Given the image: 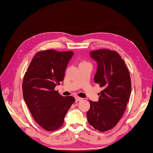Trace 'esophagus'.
Segmentation results:
<instances>
[{"label":"esophagus","mask_w":153,"mask_h":153,"mask_svg":"<svg viewBox=\"0 0 153 153\" xmlns=\"http://www.w3.org/2000/svg\"><path fill=\"white\" fill-rule=\"evenodd\" d=\"M75 99H76V101H80V100H82L83 99L81 98V97H76Z\"/></svg>","instance_id":"34e87169"}]
</instances>
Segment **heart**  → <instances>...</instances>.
Segmentation results:
<instances>
[{
	"instance_id": "obj_1",
	"label": "heart",
	"mask_w": 153,
	"mask_h": 153,
	"mask_svg": "<svg viewBox=\"0 0 153 153\" xmlns=\"http://www.w3.org/2000/svg\"><path fill=\"white\" fill-rule=\"evenodd\" d=\"M82 63H85V62H82Z\"/></svg>"
}]
</instances>
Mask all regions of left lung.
<instances>
[{"label": "left lung", "mask_w": 153, "mask_h": 153, "mask_svg": "<svg viewBox=\"0 0 153 153\" xmlns=\"http://www.w3.org/2000/svg\"><path fill=\"white\" fill-rule=\"evenodd\" d=\"M97 63L95 83L102 90L98 102L89 100V125L100 132L113 128L122 117L131 93L130 73L123 59L115 51L99 49L89 53Z\"/></svg>", "instance_id": "left-lung-1"}]
</instances>
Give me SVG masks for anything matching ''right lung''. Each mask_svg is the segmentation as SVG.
<instances>
[{
  "mask_svg": "<svg viewBox=\"0 0 153 153\" xmlns=\"http://www.w3.org/2000/svg\"><path fill=\"white\" fill-rule=\"evenodd\" d=\"M74 53L54 50L40 51L33 56L23 82L25 103L41 127L57 130L75 99L63 97L54 88L64 80L65 71Z\"/></svg>",
  "mask_w": 153,
  "mask_h": 153,
  "instance_id": "1",
  "label": "right lung"
}]
</instances>
